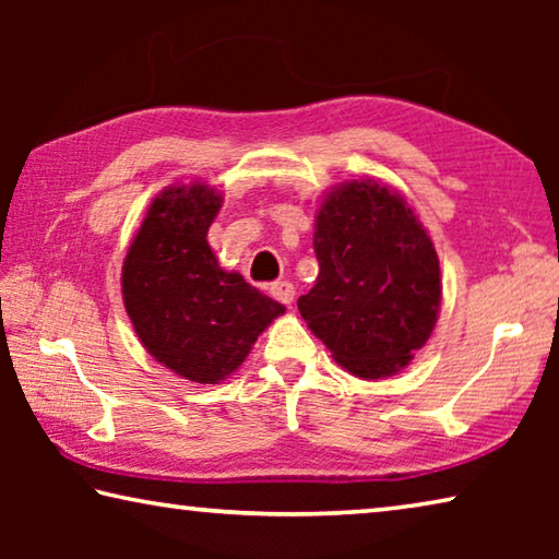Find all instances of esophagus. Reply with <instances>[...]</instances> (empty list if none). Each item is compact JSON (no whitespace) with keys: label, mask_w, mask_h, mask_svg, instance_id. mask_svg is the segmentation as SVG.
I'll list each match as a JSON object with an SVG mask.
<instances>
[{"label":"esophagus","mask_w":559,"mask_h":559,"mask_svg":"<svg viewBox=\"0 0 559 559\" xmlns=\"http://www.w3.org/2000/svg\"><path fill=\"white\" fill-rule=\"evenodd\" d=\"M271 296L281 300L283 306H290V302L296 300V288H293V283H288V281H276L271 286Z\"/></svg>","instance_id":"obj_1"}]
</instances>
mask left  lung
I'll return each mask as SVG.
<instances>
[{"mask_svg": "<svg viewBox=\"0 0 559 559\" xmlns=\"http://www.w3.org/2000/svg\"><path fill=\"white\" fill-rule=\"evenodd\" d=\"M316 286L298 310L337 365L392 377L427 345L441 306L437 249L412 206L374 179L333 187L316 214Z\"/></svg>", "mask_w": 559, "mask_h": 559, "instance_id": "1", "label": "left lung"}]
</instances>
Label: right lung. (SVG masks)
Masks as SVG:
<instances>
[{
  "label": "right lung",
  "mask_w": 559,
  "mask_h": 559,
  "mask_svg": "<svg viewBox=\"0 0 559 559\" xmlns=\"http://www.w3.org/2000/svg\"><path fill=\"white\" fill-rule=\"evenodd\" d=\"M222 194L204 182L157 194L122 261V302L140 343L189 382L216 384L239 370L286 308L241 273L224 271L206 231Z\"/></svg>",
  "instance_id": "obj_1"
}]
</instances>
